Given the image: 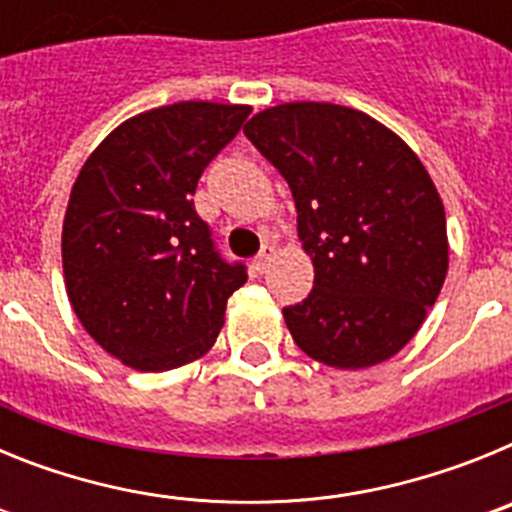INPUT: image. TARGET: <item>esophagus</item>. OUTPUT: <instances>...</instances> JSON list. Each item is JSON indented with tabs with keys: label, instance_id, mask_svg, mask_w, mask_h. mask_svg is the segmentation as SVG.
<instances>
[{
	"label": "esophagus",
	"instance_id": "obj_1",
	"mask_svg": "<svg viewBox=\"0 0 512 512\" xmlns=\"http://www.w3.org/2000/svg\"><path fill=\"white\" fill-rule=\"evenodd\" d=\"M274 256H277L274 246H269V243H266V246L261 248L259 256L253 259V266H256V271H259V274H264V271L271 266V261H274Z\"/></svg>",
	"mask_w": 512,
	"mask_h": 512
}]
</instances>
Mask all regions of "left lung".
<instances>
[{
    "instance_id": "obj_1",
    "label": "left lung",
    "mask_w": 512,
    "mask_h": 512,
    "mask_svg": "<svg viewBox=\"0 0 512 512\" xmlns=\"http://www.w3.org/2000/svg\"><path fill=\"white\" fill-rule=\"evenodd\" d=\"M297 207L315 287L284 323L310 359L354 372L408 346L449 271L441 194L413 148L366 112L284 102L243 128Z\"/></svg>"
}]
</instances>
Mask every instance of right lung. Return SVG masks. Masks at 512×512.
Instances as JSON below:
<instances>
[{
  "label": "right lung",
  "mask_w": 512,
  "mask_h": 512,
  "mask_svg": "<svg viewBox=\"0 0 512 512\" xmlns=\"http://www.w3.org/2000/svg\"><path fill=\"white\" fill-rule=\"evenodd\" d=\"M248 104L176 102L120 122L84 161L63 217L66 295L110 356L169 372L215 346L246 284L194 212L202 171L238 135Z\"/></svg>",
  "instance_id": "1"
}]
</instances>
